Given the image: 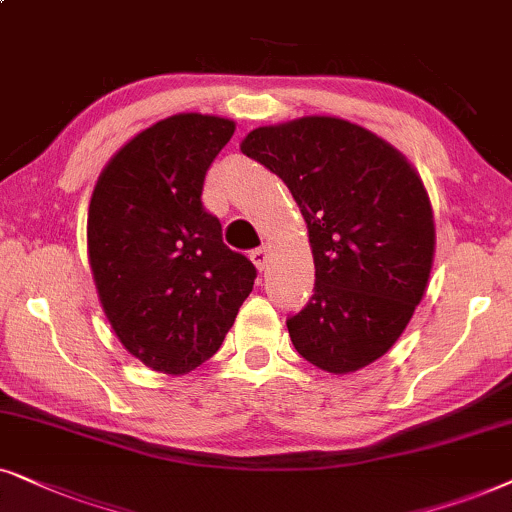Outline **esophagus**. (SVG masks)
Returning a JSON list of instances; mask_svg holds the SVG:
<instances>
[{
  "label": "esophagus",
  "instance_id": "34e87169",
  "mask_svg": "<svg viewBox=\"0 0 512 512\" xmlns=\"http://www.w3.org/2000/svg\"><path fill=\"white\" fill-rule=\"evenodd\" d=\"M250 260L255 264L257 269H264L269 264V245H262V248H255L250 252Z\"/></svg>",
  "mask_w": 512,
  "mask_h": 512
}]
</instances>
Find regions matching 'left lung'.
Wrapping results in <instances>:
<instances>
[{"label":"left lung","mask_w":512,"mask_h":512,"mask_svg":"<svg viewBox=\"0 0 512 512\" xmlns=\"http://www.w3.org/2000/svg\"><path fill=\"white\" fill-rule=\"evenodd\" d=\"M241 152L281 177L309 229L316 285L288 318L297 353L332 374L374 363L403 335L431 276L435 224L419 173L337 117L255 128Z\"/></svg>","instance_id":"8db88e82"}]
</instances>
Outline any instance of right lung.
I'll use <instances>...</instances> for the list:
<instances>
[{"mask_svg":"<svg viewBox=\"0 0 512 512\" xmlns=\"http://www.w3.org/2000/svg\"><path fill=\"white\" fill-rule=\"evenodd\" d=\"M236 124L175 114L128 140L95 182L88 262L124 349L163 374H187L220 349L257 271L229 250L201 203L210 163Z\"/></svg>","mask_w":512,"mask_h":512,"instance_id":"right-lung-1","label":"right lung"}]
</instances>
